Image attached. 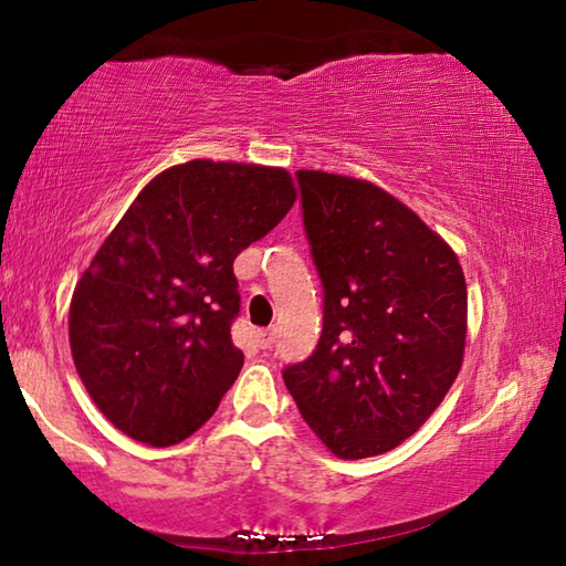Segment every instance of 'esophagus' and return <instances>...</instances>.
Here are the masks:
<instances>
[{
  "instance_id": "obj_1",
  "label": "esophagus",
  "mask_w": 566,
  "mask_h": 566,
  "mask_svg": "<svg viewBox=\"0 0 566 566\" xmlns=\"http://www.w3.org/2000/svg\"><path fill=\"white\" fill-rule=\"evenodd\" d=\"M256 344H260V349H270L274 344V332L272 329L256 332Z\"/></svg>"
}]
</instances>
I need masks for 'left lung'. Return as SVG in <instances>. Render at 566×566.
Masks as SVG:
<instances>
[{"instance_id": "8db88e82", "label": "left lung", "mask_w": 566, "mask_h": 566, "mask_svg": "<svg viewBox=\"0 0 566 566\" xmlns=\"http://www.w3.org/2000/svg\"><path fill=\"white\" fill-rule=\"evenodd\" d=\"M296 181L324 322L312 357L284 367V385L337 457L389 452L442 405L462 367V266L385 189L306 169Z\"/></svg>"}]
</instances>
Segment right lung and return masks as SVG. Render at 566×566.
Here are the masks:
<instances>
[{
  "mask_svg": "<svg viewBox=\"0 0 566 566\" xmlns=\"http://www.w3.org/2000/svg\"><path fill=\"white\" fill-rule=\"evenodd\" d=\"M294 199L284 169L195 159L151 179L104 239L72 296L70 344L124 434L169 447L214 415L244 364L234 260Z\"/></svg>",
  "mask_w": 566,
  "mask_h": 566,
  "instance_id": "obj_1",
  "label": "right lung"
}]
</instances>
